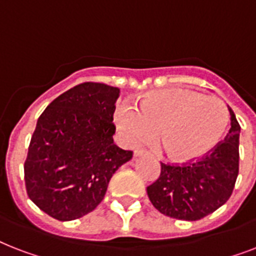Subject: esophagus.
Wrapping results in <instances>:
<instances>
[{
  "label": "esophagus",
  "mask_w": 256,
  "mask_h": 256,
  "mask_svg": "<svg viewBox=\"0 0 256 256\" xmlns=\"http://www.w3.org/2000/svg\"><path fill=\"white\" fill-rule=\"evenodd\" d=\"M148 156V152H146V150H136V152H134V156H136V158H140V156Z\"/></svg>",
  "instance_id": "esophagus-1"
}]
</instances>
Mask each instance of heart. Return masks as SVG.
<instances>
[{
    "label": "heart",
    "mask_w": 256,
    "mask_h": 256,
    "mask_svg": "<svg viewBox=\"0 0 256 256\" xmlns=\"http://www.w3.org/2000/svg\"><path fill=\"white\" fill-rule=\"evenodd\" d=\"M228 120L219 98L188 88L154 90L140 98L138 108L124 104L116 112V126L128 144L150 142L158 130V142L176 162L210 152L222 140Z\"/></svg>",
    "instance_id": "b5f03b06"
}]
</instances>
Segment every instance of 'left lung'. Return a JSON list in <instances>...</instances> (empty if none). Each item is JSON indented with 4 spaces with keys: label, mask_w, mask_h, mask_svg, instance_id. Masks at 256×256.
Masks as SVG:
<instances>
[{
    "label": "left lung",
    "mask_w": 256,
    "mask_h": 256,
    "mask_svg": "<svg viewBox=\"0 0 256 256\" xmlns=\"http://www.w3.org/2000/svg\"><path fill=\"white\" fill-rule=\"evenodd\" d=\"M231 128L200 160L186 164L160 162V175L148 187L152 206L164 215L199 220L223 206L232 194L239 172L240 126L228 108Z\"/></svg>",
    "instance_id": "left-lung-1"
}]
</instances>
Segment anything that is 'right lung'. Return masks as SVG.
<instances>
[{"mask_svg":"<svg viewBox=\"0 0 256 256\" xmlns=\"http://www.w3.org/2000/svg\"><path fill=\"white\" fill-rule=\"evenodd\" d=\"M120 88L85 82L57 96L38 118L25 160L29 198L66 222L92 212L112 174L132 158L114 144Z\"/></svg>","mask_w":256,"mask_h":256,"instance_id":"obj_1","label":"right lung"}]
</instances>
